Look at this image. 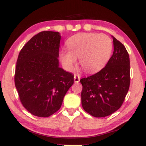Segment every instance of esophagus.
I'll list each match as a JSON object with an SVG mask.
<instances>
[{
  "label": "esophagus",
  "instance_id": "obj_1",
  "mask_svg": "<svg viewBox=\"0 0 146 146\" xmlns=\"http://www.w3.org/2000/svg\"><path fill=\"white\" fill-rule=\"evenodd\" d=\"M80 77L79 75H74V81H75V83H78L79 81H80Z\"/></svg>",
  "mask_w": 146,
  "mask_h": 146
}]
</instances>
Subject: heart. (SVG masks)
Segmentation results:
<instances>
[{
    "label": "heart",
    "instance_id": "obj_1",
    "mask_svg": "<svg viewBox=\"0 0 146 146\" xmlns=\"http://www.w3.org/2000/svg\"><path fill=\"white\" fill-rule=\"evenodd\" d=\"M68 51H61V62L66 70H71L79 58L81 67L89 73L104 66L110 58L113 49L111 40L108 36L97 33H78L66 42Z\"/></svg>",
    "mask_w": 146,
    "mask_h": 146
}]
</instances>
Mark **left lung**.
Wrapping results in <instances>:
<instances>
[{
  "label": "left lung",
  "mask_w": 146,
  "mask_h": 146,
  "mask_svg": "<svg viewBox=\"0 0 146 146\" xmlns=\"http://www.w3.org/2000/svg\"><path fill=\"white\" fill-rule=\"evenodd\" d=\"M113 55L98 73L80 79L84 110L95 117H107L119 109L130 84L129 56L125 46L112 36Z\"/></svg>",
  "instance_id": "8db88e82"
}]
</instances>
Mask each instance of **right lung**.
Here are the masks:
<instances>
[{
    "label": "right lung",
    "mask_w": 146,
    "mask_h": 146,
    "mask_svg": "<svg viewBox=\"0 0 146 146\" xmlns=\"http://www.w3.org/2000/svg\"><path fill=\"white\" fill-rule=\"evenodd\" d=\"M60 38L58 32H40L24 46L17 59L15 84L20 100L36 117L57 111L74 82L73 74L59 67Z\"/></svg>",
    "instance_id": "right-lung-1"
}]
</instances>
